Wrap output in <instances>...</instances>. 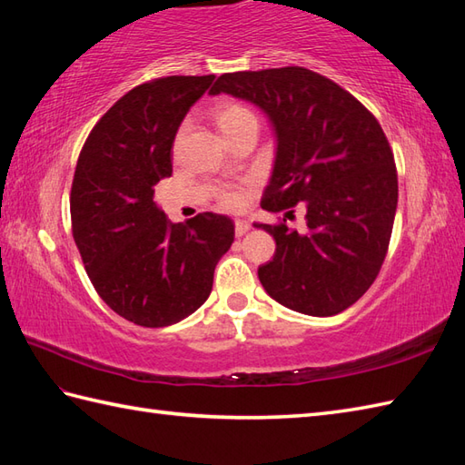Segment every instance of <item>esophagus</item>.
<instances>
[{"instance_id": "esophagus-1", "label": "esophagus", "mask_w": 465, "mask_h": 465, "mask_svg": "<svg viewBox=\"0 0 465 465\" xmlns=\"http://www.w3.org/2000/svg\"><path fill=\"white\" fill-rule=\"evenodd\" d=\"M250 223L245 222V220H235V235H238V238H242V235H245L250 232Z\"/></svg>"}]
</instances>
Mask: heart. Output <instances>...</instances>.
Returning <instances> with one entry per match:
<instances>
[{
  "label": "heart",
  "instance_id": "b5f03b06",
  "mask_svg": "<svg viewBox=\"0 0 465 465\" xmlns=\"http://www.w3.org/2000/svg\"><path fill=\"white\" fill-rule=\"evenodd\" d=\"M215 122L222 127V132L232 137L233 134H238L240 130L248 125L258 127V115L242 102H222L215 107ZM187 130V122L180 127V137ZM217 202H220L222 207H227V210H240L245 202V193L240 185H225L217 192Z\"/></svg>",
  "mask_w": 465,
  "mask_h": 465
}]
</instances>
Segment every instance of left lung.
Masks as SVG:
<instances>
[{
	"label": "left lung",
	"instance_id": "obj_1",
	"mask_svg": "<svg viewBox=\"0 0 465 465\" xmlns=\"http://www.w3.org/2000/svg\"><path fill=\"white\" fill-rule=\"evenodd\" d=\"M252 102L278 137L262 207L305 210L308 232L255 223L275 240L258 275L275 302L328 318L378 278L398 207V172L380 122L341 85L300 65L223 74L210 90Z\"/></svg>",
	"mask_w": 465,
	"mask_h": 465
}]
</instances>
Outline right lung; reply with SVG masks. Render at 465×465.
<instances>
[{
  "mask_svg": "<svg viewBox=\"0 0 465 465\" xmlns=\"http://www.w3.org/2000/svg\"><path fill=\"white\" fill-rule=\"evenodd\" d=\"M215 75L157 77L120 97L94 125L75 165L72 233L95 292L143 328H165L210 298L233 222L203 212L172 223L153 185L172 175L177 127Z\"/></svg>",
  "mask_w": 465,
  "mask_h": 465,
  "instance_id": "right-lung-1",
  "label": "right lung"
}]
</instances>
